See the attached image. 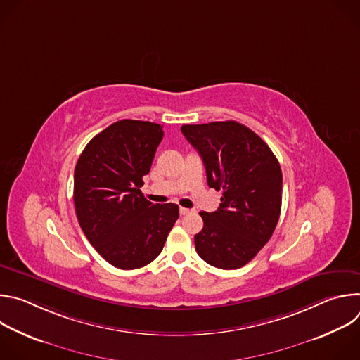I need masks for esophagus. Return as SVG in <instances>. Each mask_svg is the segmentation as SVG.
Masks as SVG:
<instances>
[{"mask_svg": "<svg viewBox=\"0 0 360 360\" xmlns=\"http://www.w3.org/2000/svg\"><path fill=\"white\" fill-rule=\"evenodd\" d=\"M192 212V210H188V208H181L179 210V214L181 215H188V214H191Z\"/></svg>", "mask_w": 360, "mask_h": 360, "instance_id": "1", "label": "esophagus"}]
</instances>
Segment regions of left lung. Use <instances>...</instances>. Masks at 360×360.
Wrapping results in <instances>:
<instances>
[{
	"label": "left lung",
	"mask_w": 360,
	"mask_h": 360,
	"mask_svg": "<svg viewBox=\"0 0 360 360\" xmlns=\"http://www.w3.org/2000/svg\"><path fill=\"white\" fill-rule=\"evenodd\" d=\"M199 152L211 188L222 191L215 212H199L195 235L200 258L221 269L250 262L271 239L282 207V171L271 148L236 121L182 125Z\"/></svg>",
	"instance_id": "1"
}]
</instances>
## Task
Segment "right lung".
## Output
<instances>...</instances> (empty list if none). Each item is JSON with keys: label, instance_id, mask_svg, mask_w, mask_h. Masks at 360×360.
<instances>
[{"label": "right lung", "instance_id": "obj_1", "mask_svg": "<svg viewBox=\"0 0 360 360\" xmlns=\"http://www.w3.org/2000/svg\"><path fill=\"white\" fill-rule=\"evenodd\" d=\"M162 136L160 124L122 120L95 135L75 165L79 226L115 268L131 271L150 264L179 217L178 205H155L139 189Z\"/></svg>", "mask_w": 360, "mask_h": 360}]
</instances>
